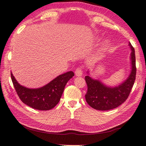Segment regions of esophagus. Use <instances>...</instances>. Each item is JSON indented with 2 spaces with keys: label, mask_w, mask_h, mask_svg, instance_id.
I'll use <instances>...</instances> for the list:
<instances>
[{
  "label": "esophagus",
  "mask_w": 146,
  "mask_h": 146,
  "mask_svg": "<svg viewBox=\"0 0 146 146\" xmlns=\"http://www.w3.org/2000/svg\"><path fill=\"white\" fill-rule=\"evenodd\" d=\"M75 75L77 76H81L82 75V70L80 68H77L75 70Z\"/></svg>",
  "instance_id": "1"
}]
</instances>
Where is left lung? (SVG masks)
<instances>
[{
  "instance_id": "1",
  "label": "left lung",
  "mask_w": 146,
  "mask_h": 146,
  "mask_svg": "<svg viewBox=\"0 0 146 146\" xmlns=\"http://www.w3.org/2000/svg\"><path fill=\"white\" fill-rule=\"evenodd\" d=\"M132 71L128 78L122 84L114 88L107 87L98 81L91 78L89 76L85 77L87 85V92L85 99L87 104L93 108L98 110H108L119 107L123 104L131 93L134 84L136 75L135 56L134 48L131 43Z\"/></svg>"
}]
</instances>
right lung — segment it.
<instances>
[{
	"label": "right lung",
	"mask_w": 146,
	"mask_h": 146,
	"mask_svg": "<svg viewBox=\"0 0 146 146\" xmlns=\"http://www.w3.org/2000/svg\"><path fill=\"white\" fill-rule=\"evenodd\" d=\"M12 82L19 97L24 104L39 110H51L60 102L67 82L75 75L73 71L62 74L48 84L37 89H30L19 84L11 73Z\"/></svg>",
	"instance_id": "right-lung-1"
}]
</instances>
